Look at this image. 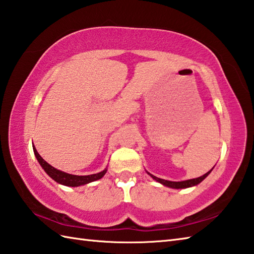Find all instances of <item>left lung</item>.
I'll return each instance as SVG.
<instances>
[{
    "instance_id": "1",
    "label": "left lung",
    "mask_w": 254,
    "mask_h": 254,
    "mask_svg": "<svg viewBox=\"0 0 254 254\" xmlns=\"http://www.w3.org/2000/svg\"><path fill=\"white\" fill-rule=\"evenodd\" d=\"M214 169V167L212 169H210L208 172H206V174L198 177V178H195V179H190V180H185V181H169V180H165V179H160V178H157L155 177L154 175L149 174V172L147 171V174L153 178L154 180H156L157 182L161 183V185L165 186V187H168V188H171V189H187V188H191V187H195L197 186L198 183H201L205 178H206L210 172H212V170Z\"/></svg>"
}]
</instances>
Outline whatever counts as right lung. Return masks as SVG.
<instances>
[{"instance_id": "right-lung-1", "label": "right lung", "mask_w": 254, "mask_h": 254, "mask_svg": "<svg viewBox=\"0 0 254 254\" xmlns=\"http://www.w3.org/2000/svg\"><path fill=\"white\" fill-rule=\"evenodd\" d=\"M32 148H34V153H35L36 158L38 160V163H39L40 166L42 167V169L47 172L48 176L52 178V179L56 182L60 183V185H62V186L79 187V186L87 185V183L101 179V178L104 177L107 172V168H106L102 171L98 172V174L88 175V176H75V175H71V174H66V172L59 170V169L55 168V167H52L51 165L48 164L47 161L39 155V153L37 152V149L34 145H32Z\"/></svg>"}]
</instances>
